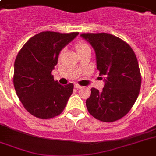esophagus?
<instances>
[{"instance_id": "obj_1", "label": "esophagus", "mask_w": 156, "mask_h": 156, "mask_svg": "<svg viewBox=\"0 0 156 156\" xmlns=\"http://www.w3.org/2000/svg\"><path fill=\"white\" fill-rule=\"evenodd\" d=\"M74 87H75L76 89H80V88H82V86L78 85V84H74Z\"/></svg>"}]
</instances>
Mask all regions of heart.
<instances>
[{"mask_svg": "<svg viewBox=\"0 0 156 156\" xmlns=\"http://www.w3.org/2000/svg\"><path fill=\"white\" fill-rule=\"evenodd\" d=\"M88 48L89 47H88L87 44H86L85 43L81 42V41H79V42H77L75 44V48H76V51H77V52H81V51H83V50L87 49V48Z\"/></svg>", "mask_w": 156, "mask_h": 156, "instance_id": "1", "label": "heart"}]
</instances>
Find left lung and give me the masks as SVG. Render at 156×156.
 Listing matches in <instances>:
<instances>
[{"mask_svg": "<svg viewBox=\"0 0 156 156\" xmlns=\"http://www.w3.org/2000/svg\"><path fill=\"white\" fill-rule=\"evenodd\" d=\"M80 36L95 50L97 69L104 77L102 91L91 88L86 101L88 112L104 122L117 121L129 112L140 90L142 79L135 53L127 43L108 33Z\"/></svg>", "mask_w": 156, "mask_h": 156, "instance_id": "left-lung-1", "label": "left lung"}]
</instances>
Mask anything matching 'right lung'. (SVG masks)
Returning a JSON list of instances; mask_svg holds the SVG:
<instances>
[{
    "label": "right lung",
    "mask_w": 156,
    "mask_h": 156,
    "mask_svg": "<svg viewBox=\"0 0 156 156\" xmlns=\"http://www.w3.org/2000/svg\"><path fill=\"white\" fill-rule=\"evenodd\" d=\"M78 35L43 31L30 38L18 53L13 85L24 108L34 116L52 118L66 108L73 93V83L61 85L54 81L52 71L61 50Z\"/></svg>",
    "instance_id": "1"
}]
</instances>
